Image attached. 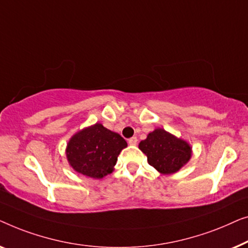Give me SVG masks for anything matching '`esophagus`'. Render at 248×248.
<instances>
[{
  "instance_id": "34e87169",
  "label": "esophagus",
  "mask_w": 248,
  "mask_h": 248,
  "mask_svg": "<svg viewBox=\"0 0 248 248\" xmlns=\"http://www.w3.org/2000/svg\"><path fill=\"white\" fill-rule=\"evenodd\" d=\"M137 142H138L137 137H131L130 139H128V144H129V145L135 146V145H137Z\"/></svg>"
}]
</instances>
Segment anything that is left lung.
I'll use <instances>...</instances> for the list:
<instances>
[{
	"mask_svg": "<svg viewBox=\"0 0 248 248\" xmlns=\"http://www.w3.org/2000/svg\"><path fill=\"white\" fill-rule=\"evenodd\" d=\"M139 149L147 156L149 165L162 174H173L189 162L192 155L191 146L164 129L149 132L139 142Z\"/></svg>",
	"mask_w": 248,
	"mask_h": 248,
	"instance_id": "left-lung-1",
	"label": "left lung"
}]
</instances>
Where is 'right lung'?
Listing matches in <instances>:
<instances>
[{
  "label": "right lung",
  "mask_w": 248,
  "mask_h": 248,
  "mask_svg": "<svg viewBox=\"0 0 248 248\" xmlns=\"http://www.w3.org/2000/svg\"><path fill=\"white\" fill-rule=\"evenodd\" d=\"M127 141L119 134L95 124L76 132L69 139L66 156L76 172L92 179L112 173L118 156Z\"/></svg>",
  "instance_id": "obj_1"
}]
</instances>
